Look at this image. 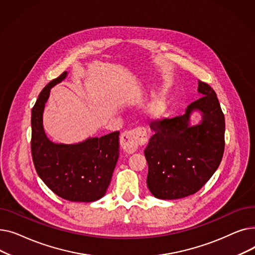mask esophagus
Returning <instances> with one entry per match:
<instances>
[{
  "label": "esophagus",
  "mask_w": 255,
  "mask_h": 255,
  "mask_svg": "<svg viewBox=\"0 0 255 255\" xmlns=\"http://www.w3.org/2000/svg\"><path fill=\"white\" fill-rule=\"evenodd\" d=\"M148 141V134L144 128H136L125 131L120 138V143L123 150L129 154L134 153L139 145Z\"/></svg>",
  "instance_id": "obj_1"
}]
</instances>
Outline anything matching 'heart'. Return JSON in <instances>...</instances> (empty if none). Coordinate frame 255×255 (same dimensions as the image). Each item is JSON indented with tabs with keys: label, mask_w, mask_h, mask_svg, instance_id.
Returning <instances> with one entry per match:
<instances>
[{
	"label": "heart",
	"mask_w": 255,
	"mask_h": 255,
	"mask_svg": "<svg viewBox=\"0 0 255 255\" xmlns=\"http://www.w3.org/2000/svg\"><path fill=\"white\" fill-rule=\"evenodd\" d=\"M166 100L162 96L155 97L146 109V115L151 119H159L161 118L166 111Z\"/></svg>",
	"instance_id": "obj_1"
}]
</instances>
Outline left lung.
<instances>
[{"instance_id":"1","label":"left lung","mask_w":255,"mask_h":255,"mask_svg":"<svg viewBox=\"0 0 255 255\" xmlns=\"http://www.w3.org/2000/svg\"><path fill=\"white\" fill-rule=\"evenodd\" d=\"M203 97L182 116L154 121V134L144 150L149 171L146 185L160 199H178L197 192L218 168L224 152L225 121L217 95L208 84L198 82ZM199 111L202 121L190 125V116Z\"/></svg>"}]
</instances>
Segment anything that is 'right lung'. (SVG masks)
Wrapping results in <instances>:
<instances>
[{"label":"right lung","instance_id":"right-lung-1","mask_svg":"<svg viewBox=\"0 0 255 255\" xmlns=\"http://www.w3.org/2000/svg\"><path fill=\"white\" fill-rule=\"evenodd\" d=\"M67 76L63 72L39 94L32 110L31 150L38 176L60 197L77 203L101 198L111 183L119 159V134L89 137L73 144L55 143L43 128V111L50 89Z\"/></svg>","mask_w":255,"mask_h":255}]
</instances>
